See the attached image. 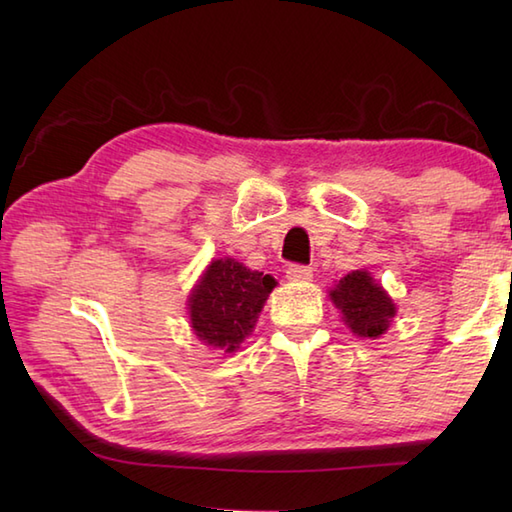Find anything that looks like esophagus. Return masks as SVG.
Wrapping results in <instances>:
<instances>
[{
  "label": "esophagus",
  "instance_id": "obj_1",
  "mask_svg": "<svg viewBox=\"0 0 512 512\" xmlns=\"http://www.w3.org/2000/svg\"><path fill=\"white\" fill-rule=\"evenodd\" d=\"M286 277L290 281H310L312 279V268L310 266H301V264H292L286 270Z\"/></svg>",
  "mask_w": 512,
  "mask_h": 512
}]
</instances>
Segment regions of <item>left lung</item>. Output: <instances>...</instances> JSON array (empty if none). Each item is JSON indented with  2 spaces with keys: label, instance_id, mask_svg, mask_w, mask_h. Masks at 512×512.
<instances>
[{
  "label": "left lung",
  "instance_id": "1",
  "mask_svg": "<svg viewBox=\"0 0 512 512\" xmlns=\"http://www.w3.org/2000/svg\"><path fill=\"white\" fill-rule=\"evenodd\" d=\"M330 299L341 310L347 328L363 339H378L396 317V303L367 270L345 275L330 290Z\"/></svg>",
  "mask_w": 512,
  "mask_h": 512
}]
</instances>
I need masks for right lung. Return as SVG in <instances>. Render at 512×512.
I'll list each match as a JSON object with an SVG mask.
<instances>
[{
    "label": "right lung",
    "mask_w": 512,
    "mask_h": 512,
    "mask_svg": "<svg viewBox=\"0 0 512 512\" xmlns=\"http://www.w3.org/2000/svg\"><path fill=\"white\" fill-rule=\"evenodd\" d=\"M275 286L273 277L250 270L233 257L213 259L189 295L193 334L213 350L237 352Z\"/></svg>",
    "instance_id": "right-lung-1"
}]
</instances>
